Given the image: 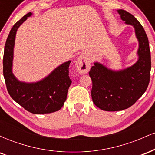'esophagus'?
<instances>
[{
    "mask_svg": "<svg viewBox=\"0 0 155 155\" xmlns=\"http://www.w3.org/2000/svg\"><path fill=\"white\" fill-rule=\"evenodd\" d=\"M76 68L80 74H86L90 71V62L84 55H81L76 60Z\"/></svg>",
    "mask_w": 155,
    "mask_h": 155,
    "instance_id": "obj_1",
    "label": "esophagus"
}]
</instances>
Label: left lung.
Segmentation results:
<instances>
[{"label":"left lung","mask_w":155,"mask_h":155,"mask_svg":"<svg viewBox=\"0 0 155 155\" xmlns=\"http://www.w3.org/2000/svg\"><path fill=\"white\" fill-rule=\"evenodd\" d=\"M122 21L134 27L138 41V60L132 66L113 71L95 63L89 74L92 81V101L104 111H122L130 107L147 90L150 79L151 55L149 40L143 26L134 16L117 10Z\"/></svg>","instance_id":"left-lung-1"}]
</instances>
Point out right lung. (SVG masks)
<instances>
[{"label":"right lung","mask_w":155,"mask_h":155,"mask_svg":"<svg viewBox=\"0 0 155 155\" xmlns=\"http://www.w3.org/2000/svg\"><path fill=\"white\" fill-rule=\"evenodd\" d=\"M32 15L29 12L14 25L6 39L3 54V76L12 98L25 109L36 114L59 111L67 97L71 84L68 76L71 60L65 62L41 81L26 83L19 81L12 73L16 33L19 27Z\"/></svg>","instance_id":"obj_1"}]
</instances>
